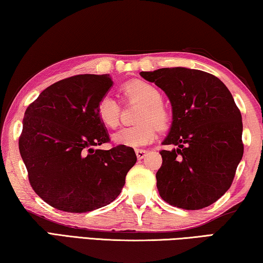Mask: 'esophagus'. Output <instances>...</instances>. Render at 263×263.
I'll use <instances>...</instances> for the list:
<instances>
[{"label": "esophagus", "instance_id": "34e87169", "mask_svg": "<svg viewBox=\"0 0 263 263\" xmlns=\"http://www.w3.org/2000/svg\"><path fill=\"white\" fill-rule=\"evenodd\" d=\"M146 153H147V151H146V149H141V148L136 149V154H137V158H138V159H142V158H144Z\"/></svg>", "mask_w": 263, "mask_h": 263}]
</instances>
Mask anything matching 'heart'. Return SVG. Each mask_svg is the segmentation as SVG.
Segmentation results:
<instances>
[{
    "label": "heart",
    "instance_id": "1",
    "mask_svg": "<svg viewBox=\"0 0 263 263\" xmlns=\"http://www.w3.org/2000/svg\"><path fill=\"white\" fill-rule=\"evenodd\" d=\"M124 94L132 101L142 104L138 115L139 124L123 127L114 135V141L128 147H139L152 142L157 137V126H167L169 116L162 106V95L153 84L145 81H133L124 87ZM121 106L111 95H105L97 104V116L106 127L114 128L119 123Z\"/></svg>",
    "mask_w": 263,
    "mask_h": 263
}]
</instances>
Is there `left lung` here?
I'll return each instance as SVG.
<instances>
[{"mask_svg":"<svg viewBox=\"0 0 263 263\" xmlns=\"http://www.w3.org/2000/svg\"><path fill=\"white\" fill-rule=\"evenodd\" d=\"M162 89L173 121L157 186L163 201L185 210L211 205L232 184L243 154L242 118L228 87L215 75L185 67L140 72Z\"/></svg>","mask_w":263,"mask_h":263,"instance_id":"8db88e82","label":"left lung"}]
</instances>
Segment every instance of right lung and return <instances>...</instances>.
I'll return each instance as SVG.
<instances>
[{
    "mask_svg": "<svg viewBox=\"0 0 263 263\" xmlns=\"http://www.w3.org/2000/svg\"><path fill=\"white\" fill-rule=\"evenodd\" d=\"M111 87L109 74L75 75L47 87L25 111L21 157L35 194L58 210L108 205L137 161L127 146L96 148L110 140L97 104Z\"/></svg>",
    "mask_w": 263,
    "mask_h": 263,
    "instance_id": "add662e5",
    "label": "right lung"
}]
</instances>
